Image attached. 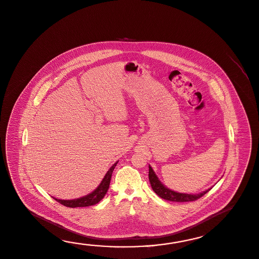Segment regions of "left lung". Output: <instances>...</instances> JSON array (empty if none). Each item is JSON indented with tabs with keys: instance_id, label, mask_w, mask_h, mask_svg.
<instances>
[{
	"instance_id": "left-lung-1",
	"label": "left lung",
	"mask_w": 259,
	"mask_h": 259,
	"mask_svg": "<svg viewBox=\"0 0 259 259\" xmlns=\"http://www.w3.org/2000/svg\"><path fill=\"white\" fill-rule=\"evenodd\" d=\"M149 179H150V186L152 188V190H154L157 195L161 197V199H164L166 201H179V202H185V201H193L200 199L201 197L206 194L207 192L211 189L205 190L199 194H186V193H179L176 192L172 190L167 189L166 187H164L161 184V181L158 179L155 172H153L152 168L149 166Z\"/></svg>"
}]
</instances>
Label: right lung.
Returning a JSON list of instances; mask_svg holds the SVG:
<instances>
[{"label": "right lung", "instance_id": "obj_1", "mask_svg": "<svg viewBox=\"0 0 259 259\" xmlns=\"http://www.w3.org/2000/svg\"><path fill=\"white\" fill-rule=\"evenodd\" d=\"M117 163H118V161L109 168V170L106 174V176H105V178L102 180V182L97 188V190H94L92 193L84 196V197L79 198V199H75V200H68L67 201V200H58V199H56V198H54V199L58 201V202H59V203L63 204L64 206L70 207V208L91 206V205H94V204H97V203H98L99 201L103 199L104 196L106 195L107 191L109 190L111 175H112L113 170H114Z\"/></svg>", "mask_w": 259, "mask_h": 259}]
</instances>
